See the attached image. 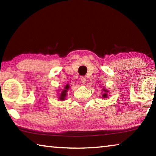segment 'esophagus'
<instances>
[{"label": "esophagus", "instance_id": "obj_1", "mask_svg": "<svg viewBox=\"0 0 156 156\" xmlns=\"http://www.w3.org/2000/svg\"><path fill=\"white\" fill-rule=\"evenodd\" d=\"M80 80L82 82V83L85 84L86 83V81H87V78L85 77V76H81Z\"/></svg>", "mask_w": 156, "mask_h": 156}]
</instances>
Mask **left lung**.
<instances>
[{
    "label": "left lung",
    "mask_w": 156,
    "mask_h": 156,
    "mask_svg": "<svg viewBox=\"0 0 156 156\" xmlns=\"http://www.w3.org/2000/svg\"><path fill=\"white\" fill-rule=\"evenodd\" d=\"M104 91H105V92H107L106 90H104ZM102 97H103V98H107V94H104L103 95H102Z\"/></svg>",
    "instance_id": "obj_1"
}]
</instances>
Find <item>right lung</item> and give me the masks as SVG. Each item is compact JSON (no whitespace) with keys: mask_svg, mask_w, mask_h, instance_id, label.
Instances as JSON below:
<instances>
[{"mask_svg":"<svg viewBox=\"0 0 156 156\" xmlns=\"http://www.w3.org/2000/svg\"><path fill=\"white\" fill-rule=\"evenodd\" d=\"M69 86L68 84H67V85H66V86L65 87V89H64V90L62 91L61 94H60V96L59 97L60 100H65V96H66V94H66V92L67 91L68 89H69Z\"/></svg>","mask_w":156,"mask_h":156,"instance_id":"right-lung-1","label":"right lung"}]
</instances>
